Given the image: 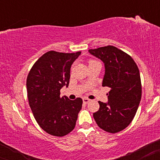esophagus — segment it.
<instances>
[{
	"mask_svg": "<svg viewBox=\"0 0 160 160\" xmlns=\"http://www.w3.org/2000/svg\"><path fill=\"white\" fill-rule=\"evenodd\" d=\"M82 102H83L84 104H87L90 102V99L87 98H82Z\"/></svg>",
	"mask_w": 160,
	"mask_h": 160,
	"instance_id": "esophagus-1",
	"label": "esophagus"
}]
</instances>
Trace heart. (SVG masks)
<instances>
[{"instance_id":"1","label":"heart","mask_w":160,"mask_h":160,"mask_svg":"<svg viewBox=\"0 0 160 160\" xmlns=\"http://www.w3.org/2000/svg\"><path fill=\"white\" fill-rule=\"evenodd\" d=\"M95 62V61H93V60H90V61L89 62V63H91V62Z\"/></svg>"}]
</instances>
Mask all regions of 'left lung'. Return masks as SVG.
I'll list each match as a JSON object with an SVG mask.
<instances>
[{
	"label": "left lung",
	"instance_id": "obj_1",
	"mask_svg": "<svg viewBox=\"0 0 160 160\" xmlns=\"http://www.w3.org/2000/svg\"><path fill=\"white\" fill-rule=\"evenodd\" d=\"M89 52L104 62L102 86L111 88L108 102H98L100 108L93 117L104 131L119 132L131 123L141 102L138 68L129 55L113 46L89 49Z\"/></svg>",
	"mask_w": 160,
	"mask_h": 160
}]
</instances>
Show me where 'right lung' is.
I'll use <instances>...</instances> for the list:
<instances>
[{
  "label": "right lung",
  "instance_id": "add662e5",
  "mask_svg": "<svg viewBox=\"0 0 160 160\" xmlns=\"http://www.w3.org/2000/svg\"><path fill=\"white\" fill-rule=\"evenodd\" d=\"M80 53L49 51L34 64L28 75L29 105L37 122L49 135L65 136L75 127L82 100L61 97L60 89L68 86L71 65Z\"/></svg>",
  "mask_w": 160,
  "mask_h": 160
}]
</instances>
